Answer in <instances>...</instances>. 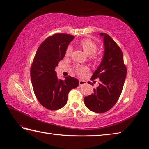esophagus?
<instances>
[{"instance_id": "1", "label": "esophagus", "mask_w": 149, "mask_h": 149, "mask_svg": "<svg viewBox=\"0 0 149 149\" xmlns=\"http://www.w3.org/2000/svg\"><path fill=\"white\" fill-rule=\"evenodd\" d=\"M86 83H87V82H86L85 80H79V85L80 86L85 85V84H86Z\"/></svg>"}]
</instances>
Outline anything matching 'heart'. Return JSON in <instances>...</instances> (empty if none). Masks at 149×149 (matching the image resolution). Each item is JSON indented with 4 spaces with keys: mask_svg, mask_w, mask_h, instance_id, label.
Segmentation results:
<instances>
[{
    "mask_svg": "<svg viewBox=\"0 0 149 149\" xmlns=\"http://www.w3.org/2000/svg\"><path fill=\"white\" fill-rule=\"evenodd\" d=\"M80 46L81 48L83 49L84 51L85 52L87 55H91L90 56V58L93 60H97L98 58V56L97 54H95L96 51L97 50V45L95 44L93 41L90 40L89 39H85L80 42ZM72 51V47L69 46L67 48L65 51V56H69L70 55ZM93 54L92 55V54ZM87 70V68L86 67H80L78 66L76 68V71L79 74L81 75L84 72Z\"/></svg>",
    "mask_w": 149,
    "mask_h": 149,
    "instance_id": "b5f03b06",
    "label": "heart"
}]
</instances>
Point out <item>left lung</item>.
<instances>
[{"instance_id": "left-lung-1", "label": "left lung", "mask_w": 149, "mask_h": 149, "mask_svg": "<svg viewBox=\"0 0 149 149\" xmlns=\"http://www.w3.org/2000/svg\"><path fill=\"white\" fill-rule=\"evenodd\" d=\"M100 35L103 37L104 54L91 78V80L100 79V83L93 90V93L84 98V103L90 111L103 113L118 102L126 79L127 69L124 64L123 52L118 45L107 33H101ZM88 83L93 85L90 81Z\"/></svg>"}]
</instances>
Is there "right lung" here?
<instances>
[{
	"label": "right lung",
	"instance_id": "1",
	"mask_svg": "<svg viewBox=\"0 0 149 149\" xmlns=\"http://www.w3.org/2000/svg\"><path fill=\"white\" fill-rule=\"evenodd\" d=\"M74 36L57 33L49 36L38 47L31 65V84L35 96L45 108L57 110L65 106L70 91L77 87L79 80L70 76L64 80L57 78L55 71L63 59Z\"/></svg>",
	"mask_w": 149,
	"mask_h": 149
}]
</instances>
